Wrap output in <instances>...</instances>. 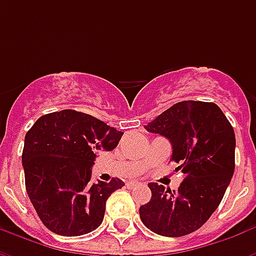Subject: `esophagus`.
I'll return each instance as SVG.
<instances>
[{"label":"esophagus","instance_id":"1","mask_svg":"<svg viewBox=\"0 0 256 256\" xmlns=\"http://www.w3.org/2000/svg\"><path fill=\"white\" fill-rule=\"evenodd\" d=\"M137 185H140V182H138V181H130V182H128V184H126V186H128V189L134 188V186H137Z\"/></svg>","mask_w":256,"mask_h":256}]
</instances>
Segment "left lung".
Returning <instances> with one entry per match:
<instances>
[{
	"label": "left lung",
	"instance_id": "1",
	"mask_svg": "<svg viewBox=\"0 0 256 256\" xmlns=\"http://www.w3.org/2000/svg\"><path fill=\"white\" fill-rule=\"evenodd\" d=\"M145 128L170 140L172 160L184 180L177 190L148 184L152 198L140 207L141 220L160 236L181 237L198 230L218 208L234 172L236 137L214 102L181 101Z\"/></svg>",
	"mask_w": 256,
	"mask_h": 256
}]
</instances>
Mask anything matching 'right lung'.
<instances>
[{
  "instance_id": "1",
  "label": "right lung",
  "mask_w": 256,
  "mask_h": 256,
  "mask_svg": "<svg viewBox=\"0 0 256 256\" xmlns=\"http://www.w3.org/2000/svg\"><path fill=\"white\" fill-rule=\"evenodd\" d=\"M122 136L74 110L46 114L27 132L22 155L26 190L49 230L80 236L101 225L106 198L124 182L112 178L92 184V167L97 154L115 150Z\"/></svg>"
}]
</instances>
